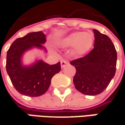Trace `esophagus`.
<instances>
[{
	"mask_svg": "<svg viewBox=\"0 0 125 125\" xmlns=\"http://www.w3.org/2000/svg\"><path fill=\"white\" fill-rule=\"evenodd\" d=\"M68 63H69V62H68L66 60H62V61H61V66H62V68L65 67L66 65H67Z\"/></svg>",
	"mask_w": 125,
	"mask_h": 125,
	"instance_id": "obj_1",
	"label": "esophagus"
}]
</instances>
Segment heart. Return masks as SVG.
Wrapping results in <instances>:
<instances>
[{
	"label": "heart",
	"mask_w": 125,
	"mask_h": 125,
	"mask_svg": "<svg viewBox=\"0 0 125 125\" xmlns=\"http://www.w3.org/2000/svg\"><path fill=\"white\" fill-rule=\"evenodd\" d=\"M94 37L92 33L76 32L67 36L63 41V46H74V53L77 56L84 54L89 51L94 43Z\"/></svg>",
	"instance_id": "1"
}]
</instances>
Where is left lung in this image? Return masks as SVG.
I'll use <instances>...</instances> for the list:
<instances>
[{"label":"left lung","instance_id":"8db88e82","mask_svg":"<svg viewBox=\"0 0 125 125\" xmlns=\"http://www.w3.org/2000/svg\"><path fill=\"white\" fill-rule=\"evenodd\" d=\"M94 49L86 56L72 61L76 68L75 88L85 95H96L104 91L116 72L117 51L112 40L96 29Z\"/></svg>","mask_w":125,"mask_h":125}]
</instances>
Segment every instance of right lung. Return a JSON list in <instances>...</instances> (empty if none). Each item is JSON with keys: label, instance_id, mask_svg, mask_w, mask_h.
<instances>
[{"label": "right lung", "instance_id": "right-lung-1", "mask_svg": "<svg viewBox=\"0 0 125 125\" xmlns=\"http://www.w3.org/2000/svg\"><path fill=\"white\" fill-rule=\"evenodd\" d=\"M46 35L41 31L29 33L15 40L7 52L6 71L15 89L23 95L39 96L51 84L52 77L61 71V63L49 65L38 61L29 67L21 64L23 53L32 47L43 48Z\"/></svg>", "mask_w": 125, "mask_h": 125}]
</instances>
